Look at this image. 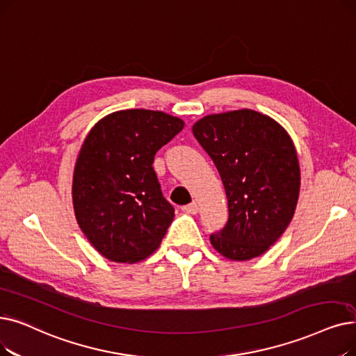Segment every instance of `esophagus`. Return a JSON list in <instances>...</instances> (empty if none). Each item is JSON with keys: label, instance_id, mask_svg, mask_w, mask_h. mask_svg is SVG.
<instances>
[{"label": "esophagus", "instance_id": "34e87169", "mask_svg": "<svg viewBox=\"0 0 356 356\" xmlns=\"http://www.w3.org/2000/svg\"><path fill=\"white\" fill-rule=\"evenodd\" d=\"M181 209H183L184 212H186V213H197L199 207H197L196 202H192V204H189V205H186V207H183Z\"/></svg>", "mask_w": 356, "mask_h": 356}]
</instances>
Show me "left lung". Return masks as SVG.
<instances>
[{"label":"left lung","instance_id":"8db88e82","mask_svg":"<svg viewBox=\"0 0 356 356\" xmlns=\"http://www.w3.org/2000/svg\"><path fill=\"white\" fill-rule=\"evenodd\" d=\"M192 132L221 176L228 221L211 234L221 256L245 261L266 253L296 213L301 172L286 129L252 109L207 115Z\"/></svg>","mask_w":356,"mask_h":356}]
</instances>
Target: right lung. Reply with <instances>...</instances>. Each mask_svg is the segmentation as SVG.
Wrapping results in <instances>:
<instances>
[{
	"mask_svg": "<svg viewBox=\"0 0 356 356\" xmlns=\"http://www.w3.org/2000/svg\"><path fill=\"white\" fill-rule=\"evenodd\" d=\"M180 118L127 109L90 129L72 175V207L83 234L118 264H136L159 249L175 209L152 168L156 152L183 129Z\"/></svg>",
	"mask_w": 356,
	"mask_h": 356,
	"instance_id": "1",
	"label": "right lung"
}]
</instances>
